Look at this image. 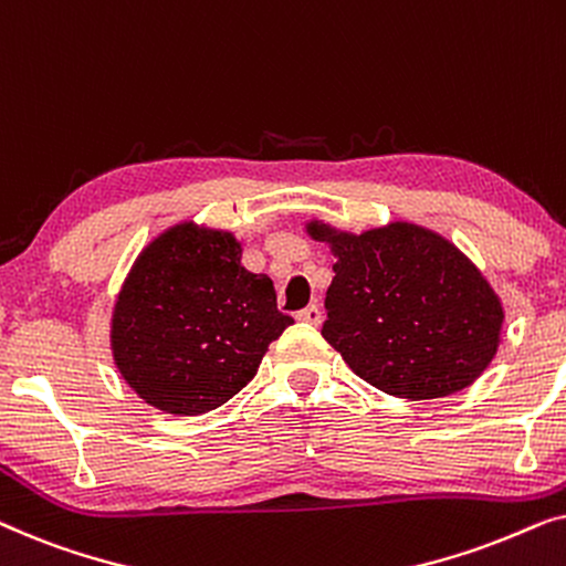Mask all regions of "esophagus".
<instances>
[{
	"instance_id": "34e87169",
	"label": "esophagus",
	"mask_w": 566,
	"mask_h": 566,
	"mask_svg": "<svg viewBox=\"0 0 566 566\" xmlns=\"http://www.w3.org/2000/svg\"><path fill=\"white\" fill-rule=\"evenodd\" d=\"M301 322H306V324H322V319H324V314H322V308L316 306V304H312V306H306V308H301V312L296 314Z\"/></svg>"
}]
</instances>
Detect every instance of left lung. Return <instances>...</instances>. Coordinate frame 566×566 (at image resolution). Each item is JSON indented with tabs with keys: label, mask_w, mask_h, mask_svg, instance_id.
<instances>
[{
	"label": "left lung",
	"mask_w": 566,
	"mask_h": 566,
	"mask_svg": "<svg viewBox=\"0 0 566 566\" xmlns=\"http://www.w3.org/2000/svg\"><path fill=\"white\" fill-rule=\"evenodd\" d=\"M306 231L337 258L322 337L363 381L417 401L482 376L505 312L467 254L407 221L363 234L312 221Z\"/></svg>",
	"instance_id": "1"
}]
</instances>
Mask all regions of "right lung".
<instances>
[{"label": "right lung", "instance_id": "obj_1", "mask_svg": "<svg viewBox=\"0 0 566 566\" xmlns=\"http://www.w3.org/2000/svg\"><path fill=\"white\" fill-rule=\"evenodd\" d=\"M289 324L273 281L242 268L234 234L185 221L138 254L115 301L111 345L146 405L203 415L252 381Z\"/></svg>", "mask_w": 566, "mask_h": 566}]
</instances>
